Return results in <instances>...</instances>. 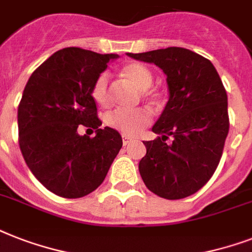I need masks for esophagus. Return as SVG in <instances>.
<instances>
[{
    "label": "esophagus",
    "instance_id": "obj_1",
    "mask_svg": "<svg viewBox=\"0 0 252 252\" xmlns=\"http://www.w3.org/2000/svg\"><path fill=\"white\" fill-rule=\"evenodd\" d=\"M123 145L126 146L128 145V144H130V141H132V137H129V136H126V134H123Z\"/></svg>",
    "mask_w": 252,
    "mask_h": 252
}]
</instances>
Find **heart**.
Segmentation results:
<instances>
[{
  "label": "heart",
  "mask_w": 252,
  "mask_h": 252,
  "mask_svg": "<svg viewBox=\"0 0 252 252\" xmlns=\"http://www.w3.org/2000/svg\"><path fill=\"white\" fill-rule=\"evenodd\" d=\"M122 76L128 82L136 86L138 90H142V96L152 104H157L159 102V94L156 90L149 89L153 84V73L149 68L140 63H128L122 68ZM91 95L99 106L107 107L111 103L110 86H108V76L102 73L96 77L91 87ZM107 124L114 129L122 132L126 136H136L141 130H144L152 122V116L144 108H118L107 115Z\"/></svg>",
  "instance_id": "b5f03b06"
}]
</instances>
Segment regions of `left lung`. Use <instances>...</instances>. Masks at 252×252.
Wrapping results in <instances>:
<instances>
[{
    "instance_id": "1",
    "label": "left lung",
    "mask_w": 252,
    "mask_h": 252,
    "mask_svg": "<svg viewBox=\"0 0 252 252\" xmlns=\"http://www.w3.org/2000/svg\"><path fill=\"white\" fill-rule=\"evenodd\" d=\"M153 63L167 78L170 98L153 126L159 137L144 141L138 170L148 189L167 200L193 195L215 174L229 133L226 90L211 61L189 49L168 47L126 53ZM171 143H166L168 137Z\"/></svg>"
}]
</instances>
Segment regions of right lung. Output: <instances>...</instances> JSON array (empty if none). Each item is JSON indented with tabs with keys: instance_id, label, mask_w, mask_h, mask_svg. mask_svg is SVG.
<instances>
[{
	"instance_id": "add662e5",
	"label": "right lung",
	"mask_w": 252,
	"mask_h": 252,
	"mask_svg": "<svg viewBox=\"0 0 252 252\" xmlns=\"http://www.w3.org/2000/svg\"><path fill=\"white\" fill-rule=\"evenodd\" d=\"M118 55L69 47L31 74L18 106V142L35 178L65 199H78L103 183L122 149L118 130L102 126L91 87ZM84 125L94 138L80 136Z\"/></svg>"
}]
</instances>
